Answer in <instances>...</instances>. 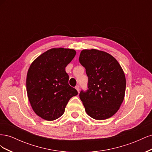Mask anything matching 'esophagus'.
<instances>
[{
    "label": "esophagus",
    "mask_w": 152,
    "mask_h": 152,
    "mask_svg": "<svg viewBox=\"0 0 152 152\" xmlns=\"http://www.w3.org/2000/svg\"><path fill=\"white\" fill-rule=\"evenodd\" d=\"M75 89H76V90L77 91L78 93H79V86H76Z\"/></svg>",
    "instance_id": "1"
}]
</instances>
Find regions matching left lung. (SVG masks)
<instances>
[{
  "label": "left lung",
  "instance_id": "left-lung-1",
  "mask_svg": "<svg viewBox=\"0 0 152 152\" xmlns=\"http://www.w3.org/2000/svg\"><path fill=\"white\" fill-rule=\"evenodd\" d=\"M79 61L88 77L89 89L79 94L86 113L99 121L112 117L125 96L126 77L120 64L111 54L95 49L82 50Z\"/></svg>",
  "mask_w": 152,
  "mask_h": 152
}]
</instances>
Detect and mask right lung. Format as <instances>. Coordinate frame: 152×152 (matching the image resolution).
<instances>
[{
  "label": "right lung",
  "mask_w": 152,
  "mask_h": 152,
  "mask_svg": "<svg viewBox=\"0 0 152 152\" xmlns=\"http://www.w3.org/2000/svg\"><path fill=\"white\" fill-rule=\"evenodd\" d=\"M76 54L75 50L52 48L31 63L26 75V92L34 112L45 121H52L65 112L70 99L77 95L68 84L66 66Z\"/></svg>",
  "instance_id": "obj_1"
}]
</instances>
